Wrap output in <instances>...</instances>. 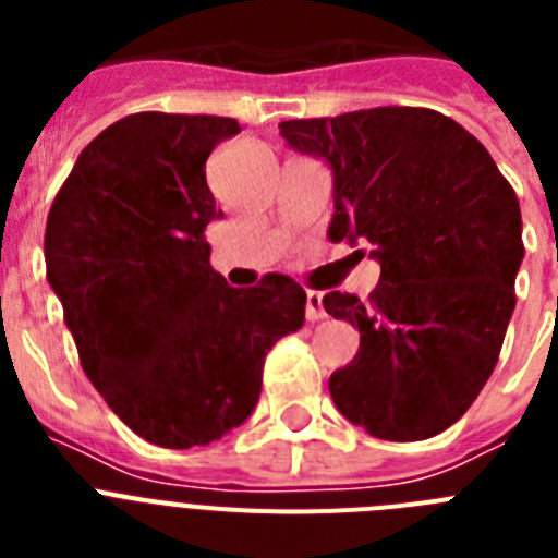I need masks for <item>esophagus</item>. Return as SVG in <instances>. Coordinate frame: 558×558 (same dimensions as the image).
Wrapping results in <instances>:
<instances>
[{"label": "esophagus", "mask_w": 558, "mask_h": 558, "mask_svg": "<svg viewBox=\"0 0 558 558\" xmlns=\"http://www.w3.org/2000/svg\"><path fill=\"white\" fill-rule=\"evenodd\" d=\"M304 315H307V322H322V318H327V310H324V295L322 293H315V290H310Z\"/></svg>", "instance_id": "1"}]
</instances>
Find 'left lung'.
Returning <instances> with one entry per match:
<instances>
[{
	"label": "left lung",
	"mask_w": 558,
	"mask_h": 558,
	"mask_svg": "<svg viewBox=\"0 0 558 558\" xmlns=\"http://www.w3.org/2000/svg\"><path fill=\"white\" fill-rule=\"evenodd\" d=\"M332 172L329 240L379 263L368 302L324 295L360 329L329 377L338 411L368 436L422 441L447 430L495 372L522 265L520 201L489 150L433 108L379 106L279 125ZM363 254V251H354Z\"/></svg>",
	"instance_id": "obj_1"
}]
</instances>
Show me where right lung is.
I'll use <instances>...</instances> for the list:
<instances>
[{"label":"right lung","mask_w":558,"mask_h":558,"mask_svg":"<svg viewBox=\"0 0 558 558\" xmlns=\"http://www.w3.org/2000/svg\"><path fill=\"white\" fill-rule=\"evenodd\" d=\"M231 117L142 111L88 142L49 209V288L83 372L150 445L204 447L256 408L276 340L304 324L307 293L282 274L229 288L206 226L223 218L206 184Z\"/></svg>","instance_id":"1"}]
</instances>
